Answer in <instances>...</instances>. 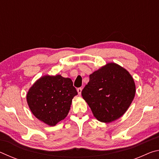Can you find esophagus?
<instances>
[{
	"label": "esophagus",
	"instance_id": "esophagus-1",
	"mask_svg": "<svg viewBox=\"0 0 159 159\" xmlns=\"http://www.w3.org/2000/svg\"><path fill=\"white\" fill-rule=\"evenodd\" d=\"M78 91V93H79V95H80V94H81V91H82V88H79L77 89Z\"/></svg>",
	"mask_w": 159,
	"mask_h": 159
}]
</instances>
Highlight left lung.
<instances>
[{
  "label": "left lung",
  "instance_id": "1",
  "mask_svg": "<svg viewBox=\"0 0 159 159\" xmlns=\"http://www.w3.org/2000/svg\"><path fill=\"white\" fill-rule=\"evenodd\" d=\"M135 91L134 80L127 70L109 63L90 75L81 95L97 119L110 123L125 114Z\"/></svg>",
  "mask_w": 159,
  "mask_h": 159
}]
</instances>
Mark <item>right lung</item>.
Masks as SVG:
<instances>
[{
	"instance_id": "obj_1",
	"label": "right lung",
	"mask_w": 159,
	"mask_h": 159,
	"mask_svg": "<svg viewBox=\"0 0 159 159\" xmlns=\"http://www.w3.org/2000/svg\"><path fill=\"white\" fill-rule=\"evenodd\" d=\"M77 94L69 78L61 75L45 76L32 85L26 99L31 112L38 119L54 126L66 116L72 99Z\"/></svg>"
}]
</instances>
